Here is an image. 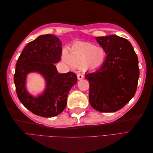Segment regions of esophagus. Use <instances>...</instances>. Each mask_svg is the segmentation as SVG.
Returning a JSON list of instances; mask_svg holds the SVG:
<instances>
[{"label":"esophagus","instance_id":"obj_1","mask_svg":"<svg viewBox=\"0 0 153 153\" xmlns=\"http://www.w3.org/2000/svg\"><path fill=\"white\" fill-rule=\"evenodd\" d=\"M77 78H78V80H82V79H83V78H84V75H82V74L78 73V75H77Z\"/></svg>","mask_w":153,"mask_h":153}]
</instances>
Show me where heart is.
Segmentation results:
<instances>
[{
	"label": "heart",
	"instance_id": "obj_1",
	"mask_svg": "<svg viewBox=\"0 0 153 153\" xmlns=\"http://www.w3.org/2000/svg\"><path fill=\"white\" fill-rule=\"evenodd\" d=\"M62 59L70 68H80L82 70H95L102 66L106 59L104 48L88 42H77L64 50Z\"/></svg>",
	"mask_w": 153,
	"mask_h": 153
}]
</instances>
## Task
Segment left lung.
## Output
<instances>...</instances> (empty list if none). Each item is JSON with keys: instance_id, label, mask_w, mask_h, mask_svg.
<instances>
[{"instance_id": "left-lung-1", "label": "left lung", "mask_w": 153, "mask_h": 153, "mask_svg": "<svg viewBox=\"0 0 153 153\" xmlns=\"http://www.w3.org/2000/svg\"><path fill=\"white\" fill-rule=\"evenodd\" d=\"M106 53L103 65L85 74L89 82V102L101 112L122 108L135 95L139 78L137 55L130 42L117 35L96 37Z\"/></svg>"}]
</instances>
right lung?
Wrapping results in <instances>:
<instances>
[{"label": "right lung", "mask_w": 153, "mask_h": 153, "mask_svg": "<svg viewBox=\"0 0 153 153\" xmlns=\"http://www.w3.org/2000/svg\"><path fill=\"white\" fill-rule=\"evenodd\" d=\"M62 42L52 34L41 35L27 45L16 64L14 82L20 102L33 114L43 117H54L66 108L67 97L77 82L73 72L59 73L54 64L61 59ZM37 72L45 81L42 94L34 97L26 87L27 75Z\"/></svg>", "instance_id": "1"}]
</instances>
